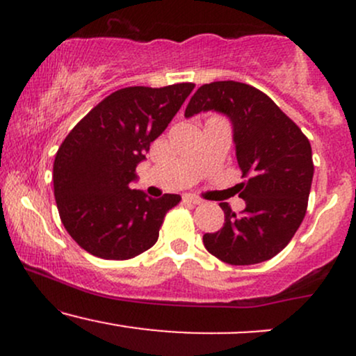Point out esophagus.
Masks as SVG:
<instances>
[{
	"mask_svg": "<svg viewBox=\"0 0 356 356\" xmlns=\"http://www.w3.org/2000/svg\"><path fill=\"white\" fill-rule=\"evenodd\" d=\"M184 201L186 202H189V204H202V199L201 197H197V195H192V194H186L184 195Z\"/></svg>",
	"mask_w": 356,
	"mask_h": 356,
	"instance_id": "esophagus-1",
	"label": "esophagus"
}]
</instances>
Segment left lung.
I'll list each match as a JSON object with an SVG mask.
<instances>
[{"mask_svg":"<svg viewBox=\"0 0 356 356\" xmlns=\"http://www.w3.org/2000/svg\"><path fill=\"white\" fill-rule=\"evenodd\" d=\"M216 110L231 118L246 207L236 216L220 202L224 226L204 234L212 256L234 266L271 259L303 222L313 181L308 137L266 93L241 81H212L197 88L186 117Z\"/></svg>","mask_w":356,"mask_h":356,"instance_id":"1","label":"left lung"}]
</instances>
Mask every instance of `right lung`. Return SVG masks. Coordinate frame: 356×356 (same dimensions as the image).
I'll return each instance as SVG.
<instances>
[{
	"label": "right lung",
	"instance_id": "obj_1",
	"mask_svg": "<svg viewBox=\"0 0 356 356\" xmlns=\"http://www.w3.org/2000/svg\"><path fill=\"white\" fill-rule=\"evenodd\" d=\"M194 83L127 87L105 97L72 129L56 152L53 187L61 222L80 248L102 259H130L157 243L179 194L161 199L130 189L138 162Z\"/></svg>",
	"mask_w": 356,
	"mask_h": 356
}]
</instances>
